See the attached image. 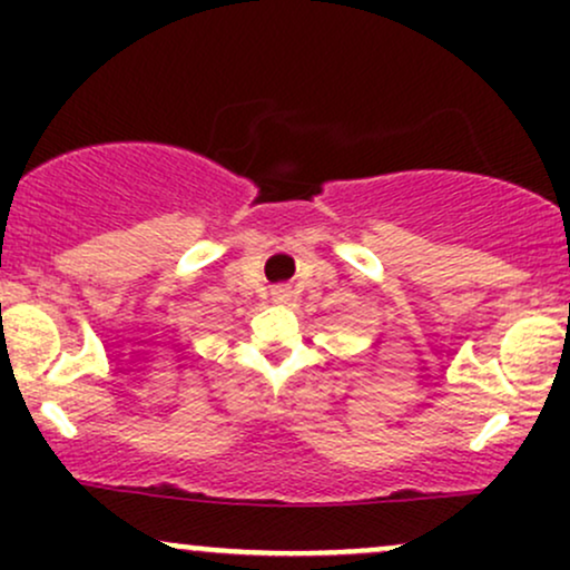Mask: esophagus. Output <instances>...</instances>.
<instances>
[{
	"mask_svg": "<svg viewBox=\"0 0 570 570\" xmlns=\"http://www.w3.org/2000/svg\"><path fill=\"white\" fill-rule=\"evenodd\" d=\"M271 294H273V303H289L292 286L289 284H278V286H273Z\"/></svg>",
	"mask_w": 570,
	"mask_h": 570,
	"instance_id": "34e87169",
	"label": "esophagus"
}]
</instances>
